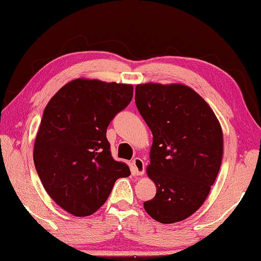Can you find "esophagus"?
Here are the masks:
<instances>
[{
  "label": "esophagus",
  "mask_w": 261,
  "mask_h": 261,
  "mask_svg": "<svg viewBox=\"0 0 261 261\" xmlns=\"http://www.w3.org/2000/svg\"><path fill=\"white\" fill-rule=\"evenodd\" d=\"M132 165H134V171L137 175H143L145 173V164L140 158H135L132 160Z\"/></svg>",
  "instance_id": "esophagus-1"
}]
</instances>
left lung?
I'll use <instances>...</instances> for the list:
<instances>
[{"instance_id":"obj_1","label":"left lung","mask_w":261,"mask_h":261,"mask_svg":"<svg viewBox=\"0 0 261 261\" xmlns=\"http://www.w3.org/2000/svg\"><path fill=\"white\" fill-rule=\"evenodd\" d=\"M135 100L153 135L146 171L156 194L144 208L164 224L184 221L203 204L220 171L221 124L208 103L185 85H137Z\"/></svg>"}]
</instances>
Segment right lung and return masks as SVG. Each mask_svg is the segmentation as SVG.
Returning <instances> with one entry per match:
<instances>
[{
  "instance_id": "add662e5",
  "label": "right lung",
  "mask_w": 261,
  "mask_h": 261,
  "mask_svg": "<svg viewBox=\"0 0 261 261\" xmlns=\"http://www.w3.org/2000/svg\"><path fill=\"white\" fill-rule=\"evenodd\" d=\"M134 96L132 85L76 79L47 103L34 147L49 197L77 217L100 209L130 168L111 156L107 127Z\"/></svg>"
}]
</instances>
